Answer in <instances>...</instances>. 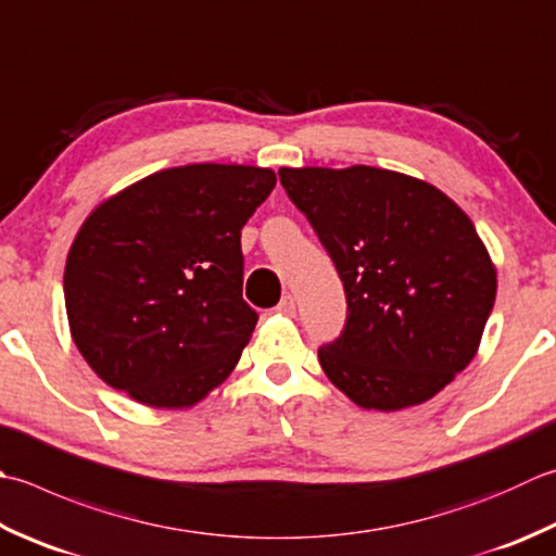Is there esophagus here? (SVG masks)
I'll return each mask as SVG.
<instances>
[{"label": "esophagus", "instance_id": "1", "mask_svg": "<svg viewBox=\"0 0 556 556\" xmlns=\"http://www.w3.org/2000/svg\"><path fill=\"white\" fill-rule=\"evenodd\" d=\"M277 313L279 315H287V318H291V315L296 313V301H293L291 293H287V296L281 299V303L277 306Z\"/></svg>", "mask_w": 556, "mask_h": 556}]
</instances>
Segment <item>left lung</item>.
<instances>
[{
	"label": "left lung",
	"mask_w": 556,
	"mask_h": 556,
	"mask_svg": "<svg viewBox=\"0 0 556 556\" xmlns=\"http://www.w3.org/2000/svg\"><path fill=\"white\" fill-rule=\"evenodd\" d=\"M346 293L340 340L318 352L354 405H421L465 371L496 299V267L458 204L405 173L279 168Z\"/></svg>",
	"instance_id": "obj_1"
}]
</instances>
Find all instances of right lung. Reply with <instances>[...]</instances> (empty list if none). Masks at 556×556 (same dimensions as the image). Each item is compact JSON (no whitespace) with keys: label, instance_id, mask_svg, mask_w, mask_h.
Instances as JSON below:
<instances>
[{"label":"right lung","instance_id":"obj_1","mask_svg":"<svg viewBox=\"0 0 556 556\" xmlns=\"http://www.w3.org/2000/svg\"><path fill=\"white\" fill-rule=\"evenodd\" d=\"M271 168L190 163L119 190L86 216L64 265L70 334L93 374L139 405L188 409L253 337L241 228Z\"/></svg>","mask_w":556,"mask_h":556}]
</instances>
